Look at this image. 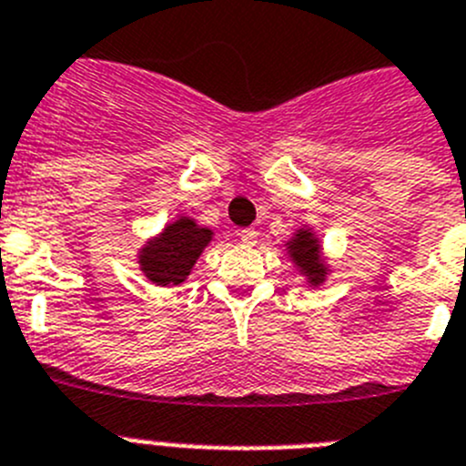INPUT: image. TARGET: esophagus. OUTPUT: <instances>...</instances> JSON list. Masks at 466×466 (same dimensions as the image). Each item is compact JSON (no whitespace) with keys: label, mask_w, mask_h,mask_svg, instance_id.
<instances>
[{"label":"esophagus","mask_w":466,"mask_h":466,"mask_svg":"<svg viewBox=\"0 0 466 466\" xmlns=\"http://www.w3.org/2000/svg\"><path fill=\"white\" fill-rule=\"evenodd\" d=\"M238 238H241V244L244 246H256L258 244V232L253 228H246L238 232Z\"/></svg>","instance_id":"34e87169"}]
</instances>
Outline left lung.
I'll use <instances>...</instances> for the list:
<instances>
[{"mask_svg": "<svg viewBox=\"0 0 466 466\" xmlns=\"http://www.w3.org/2000/svg\"><path fill=\"white\" fill-rule=\"evenodd\" d=\"M289 250L295 265L300 267V272H305L311 286H317V283H321L326 279L329 269H326V265L321 260V248H319L317 237L309 229L295 234V238L289 244Z\"/></svg>", "mask_w": 466, "mask_h": 466, "instance_id": "left-lung-1", "label": "left lung"}]
</instances>
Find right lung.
I'll use <instances>...</instances> for the list:
<instances>
[{"mask_svg":"<svg viewBox=\"0 0 466 466\" xmlns=\"http://www.w3.org/2000/svg\"><path fill=\"white\" fill-rule=\"evenodd\" d=\"M210 229L180 218L149 241L140 253V269L157 286H177L192 272L194 262L210 241Z\"/></svg>","mask_w":466,"mask_h":466,"instance_id":"1","label":"right lung"}]
</instances>
